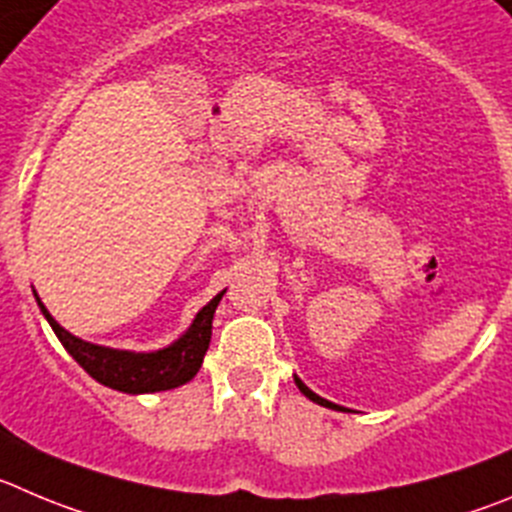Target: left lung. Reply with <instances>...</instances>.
<instances>
[{"label": "left lung", "instance_id": "obj_1", "mask_svg": "<svg viewBox=\"0 0 512 512\" xmlns=\"http://www.w3.org/2000/svg\"><path fill=\"white\" fill-rule=\"evenodd\" d=\"M293 379H295V386H298V389H300V391H303V394H305V396H308V399H310V401H315V404H321V407H326V409H341V407H338V404H333V401L323 399V396H318V394H315V391H310V389H308V386H305V384H303V381H300V379H298V376H293Z\"/></svg>", "mask_w": 512, "mask_h": 512}]
</instances>
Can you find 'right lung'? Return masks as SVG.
<instances>
[{
    "label": "right lung",
    "instance_id": "add662e5",
    "mask_svg": "<svg viewBox=\"0 0 512 512\" xmlns=\"http://www.w3.org/2000/svg\"><path fill=\"white\" fill-rule=\"evenodd\" d=\"M35 293V290H32ZM222 293L214 295L197 315L191 326L176 338L169 346L159 348V351H123V348L98 346V343L83 341V338L73 336L70 331L60 326L45 308L40 295L35 293L37 305H40L42 315L47 318L50 328L65 351L93 376L98 384L108 386V389L123 391V394H154V391H169L176 386L186 384L197 376L202 369L204 353L209 348V338H212V321L214 310H217Z\"/></svg>",
    "mask_w": 512,
    "mask_h": 512
}]
</instances>
